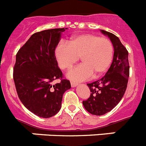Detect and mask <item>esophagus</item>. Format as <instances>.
<instances>
[{
	"label": "esophagus",
	"instance_id": "esophagus-1",
	"mask_svg": "<svg viewBox=\"0 0 146 146\" xmlns=\"http://www.w3.org/2000/svg\"><path fill=\"white\" fill-rule=\"evenodd\" d=\"M77 83H76V82H71V86H72V88H74L76 87V86H77Z\"/></svg>",
	"mask_w": 146,
	"mask_h": 146
}]
</instances>
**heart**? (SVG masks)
<instances>
[{"label":"heart","instance_id":"obj_1","mask_svg":"<svg viewBox=\"0 0 146 146\" xmlns=\"http://www.w3.org/2000/svg\"><path fill=\"white\" fill-rule=\"evenodd\" d=\"M55 55L59 66L64 70L70 69L80 57L82 64L66 75L71 80L80 82L88 80L93 74L99 77L108 70L113 60V46L108 38L86 33L58 45Z\"/></svg>","mask_w":146,"mask_h":146}]
</instances>
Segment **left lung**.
Returning <instances> with one entry per match:
<instances>
[{"instance_id": "8db88e82", "label": "left lung", "mask_w": 146, "mask_h": 146, "mask_svg": "<svg viewBox=\"0 0 146 146\" xmlns=\"http://www.w3.org/2000/svg\"><path fill=\"white\" fill-rule=\"evenodd\" d=\"M101 32L111 41L114 55L106 74L99 80L87 84L91 94L82 104L88 113L95 115L106 114L119 103L126 91L129 76V53L126 47L113 33L104 30Z\"/></svg>"}]
</instances>
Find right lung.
<instances>
[{
    "label": "right lung",
    "mask_w": 146,
    "mask_h": 146,
    "mask_svg": "<svg viewBox=\"0 0 146 146\" xmlns=\"http://www.w3.org/2000/svg\"><path fill=\"white\" fill-rule=\"evenodd\" d=\"M67 28H55L32 35L16 55L13 78L18 96L27 109L41 118L57 114L70 82L63 79L55 55L61 33ZM61 82L53 85L55 79Z\"/></svg>",
    "instance_id": "1"
}]
</instances>
